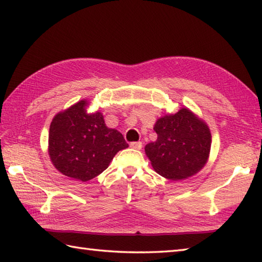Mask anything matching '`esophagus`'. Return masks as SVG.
<instances>
[{
  "instance_id": "obj_1",
  "label": "esophagus",
  "mask_w": 262,
  "mask_h": 262,
  "mask_svg": "<svg viewBox=\"0 0 262 262\" xmlns=\"http://www.w3.org/2000/svg\"><path fill=\"white\" fill-rule=\"evenodd\" d=\"M129 146L134 149H141L143 147V143L142 142H132L129 144Z\"/></svg>"
}]
</instances>
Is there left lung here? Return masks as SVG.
<instances>
[{"label": "left lung", "mask_w": 262, "mask_h": 262, "mask_svg": "<svg viewBox=\"0 0 262 262\" xmlns=\"http://www.w3.org/2000/svg\"><path fill=\"white\" fill-rule=\"evenodd\" d=\"M154 130L158 140L147 144L145 153L160 176L177 181L204 168L210 152V130L188 108L161 117Z\"/></svg>", "instance_id": "obj_1"}]
</instances>
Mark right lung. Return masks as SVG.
<instances>
[{
	"label": "right lung",
	"mask_w": 262,
	"mask_h": 262,
	"mask_svg": "<svg viewBox=\"0 0 262 262\" xmlns=\"http://www.w3.org/2000/svg\"><path fill=\"white\" fill-rule=\"evenodd\" d=\"M81 100L57 114L49 127V158L60 173L83 182L108 168L117 152L128 147L124 136L104 124L101 113L89 114Z\"/></svg>",
	"instance_id": "1"
}]
</instances>
